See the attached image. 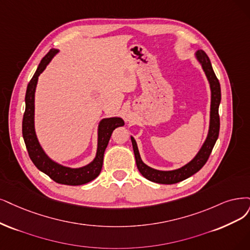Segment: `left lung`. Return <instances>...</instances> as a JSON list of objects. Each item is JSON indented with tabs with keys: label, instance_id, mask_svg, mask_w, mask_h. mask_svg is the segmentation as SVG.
Masks as SVG:
<instances>
[{
	"label": "left lung",
	"instance_id": "left-lung-1",
	"mask_svg": "<svg viewBox=\"0 0 250 250\" xmlns=\"http://www.w3.org/2000/svg\"><path fill=\"white\" fill-rule=\"evenodd\" d=\"M196 57L202 64V68L206 74L208 81L210 83V88H211L210 126H209V133L207 136V139L205 143L203 144L199 153L195 156V159L190 161L186 166H183L182 168L173 170V171H159L148 167V166H146L142 162L139 151H138L136 141L133 137H131L137 168L146 179H148L152 182L161 183V184H174L190 177L191 175L200 171L203 166L206 164L218 138L219 125H220L219 114H218V107H219L220 99H221L220 84L213 69H212L208 55L203 50H198L196 53Z\"/></svg>",
	"mask_w": 250,
	"mask_h": 250
}]
</instances>
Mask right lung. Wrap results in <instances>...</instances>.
Returning a JSON list of instances; mask_svg holds the SVG:
<instances>
[{
    "instance_id": "1",
    "label": "right lung",
    "mask_w": 250,
    "mask_h": 250,
    "mask_svg": "<svg viewBox=\"0 0 250 250\" xmlns=\"http://www.w3.org/2000/svg\"><path fill=\"white\" fill-rule=\"evenodd\" d=\"M58 52L55 49H50L48 53L41 60L38 68H37L33 78L27 84L25 92V111L22 118V136L26 146L27 152L34 165L40 171L45 173L55 182L66 186H81L99 176L103 166V158L106 147L110 140L112 132L118 126L125 125L124 120L119 117L105 118L99 125L98 133V150L95 160L85 167L78 169H71L63 167L57 163L51 161L45 154L43 149L37 139L34 126V100H35V89L37 81L40 74L44 71L46 66L49 63L54 54Z\"/></svg>"
}]
</instances>
